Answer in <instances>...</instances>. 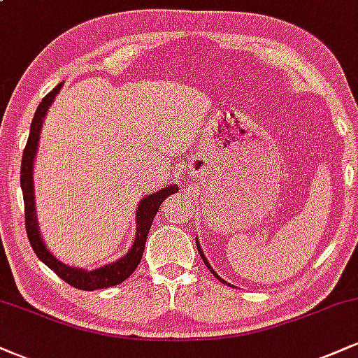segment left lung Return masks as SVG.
<instances>
[{
	"label": "left lung",
	"instance_id": "left-lung-1",
	"mask_svg": "<svg viewBox=\"0 0 358 358\" xmlns=\"http://www.w3.org/2000/svg\"><path fill=\"white\" fill-rule=\"evenodd\" d=\"M196 248H199V252H200V256H202V259H203V262H205V266H207V268H208V269H210V271H212V274H213V276H215V278H217V279H219V281H222V282H225V281H224V279H222V278H220V276H219V274H217V273H215V271H213V269H212V266H210V264H208V261H207V259H205V256H203V252H202V249H200V245H199V241H196Z\"/></svg>",
	"mask_w": 358,
	"mask_h": 358
}]
</instances>
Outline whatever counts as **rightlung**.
<instances>
[{
  "label": "right lung",
  "instance_id": "obj_1",
  "mask_svg": "<svg viewBox=\"0 0 358 358\" xmlns=\"http://www.w3.org/2000/svg\"><path fill=\"white\" fill-rule=\"evenodd\" d=\"M62 84L57 85L55 89L50 90L47 96L43 97L40 106L35 110V117L31 121L30 127V136H28L27 146H24L23 158H22V190H23V200H24V227H27V236L30 241L31 248H34L35 254L42 262L50 268L57 276L64 279L65 282L77 287V289L84 291H94V289H104V287L116 286L119 282H122L127 279L131 274L134 273V269L138 268L139 261H141L143 252H145V244L148 232H150L151 224L156 212L162 207L163 200L168 199L171 193L178 192V187L171 185V187L163 188V190L151 193V195L145 196L141 200V203L138 205L136 212V224H138V232L136 239H134L133 248L129 249V252L124 257H121L119 261L113 262V264L104 266L96 271H82L77 268H71V266L64 264L59 259H55L48 252V249L45 248L42 237L38 232V224H36L35 217V199H34V159L36 155V146H38L40 139V129H42V122L45 114H47L48 106L52 104L55 99L57 92H59Z\"/></svg>",
  "mask_w": 358,
  "mask_h": 358
}]
</instances>
